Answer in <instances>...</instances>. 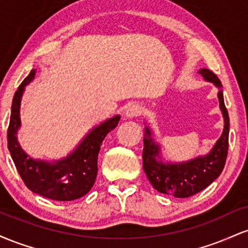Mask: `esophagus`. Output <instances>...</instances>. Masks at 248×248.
<instances>
[{
	"instance_id": "1",
	"label": "esophagus",
	"mask_w": 248,
	"mask_h": 248,
	"mask_svg": "<svg viewBox=\"0 0 248 248\" xmlns=\"http://www.w3.org/2000/svg\"><path fill=\"white\" fill-rule=\"evenodd\" d=\"M142 113V107L139 104H132L127 107V109L124 110V116L128 119L135 118L139 116Z\"/></svg>"
}]
</instances>
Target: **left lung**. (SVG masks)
Masks as SVG:
<instances>
[{
    "instance_id": "8db88e82",
    "label": "left lung",
    "mask_w": 248,
    "mask_h": 248,
    "mask_svg": "<svg viewBox=\"0 0 248 248\" xmlns=\"http://www.w3.org/2000/svg\"><path fill=\"white\" fill-rule=\"evenodd\" d=\"M198 73L204 80L218 88L219 108L224 118V129L220 138L206 155L183 162L166 161L162 156L161 144L155 141L152 128L146 126L143 138V169L154 189L176 198H187L205 189L223 171L229 150L230 119L224 104L223 86L218 77L207 69Z\"/></svg>"
}]
</instances>
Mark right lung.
<instances>
[{"label":"right lung","instance_id":"right-lung-1","mask_svg":"<svg viewBox=\"0 0 248 248\" xmlns=\"http://www.w3.org/2000/svg\"><path fill=\"white\" fill-rule=\"evenodd\" d=\"M36 71L31 70L14 95L8 128V149L28 189L53 201H75L92 189L98 173L100 146L107 134L118 126L120 115H114L93 127L65 157L53 161L31 157L22 149L17 140V132L21 128L22 96L25 86L35 79Z\"/></svg>","mask_w":248,"mask_h":248}]
</instances>
